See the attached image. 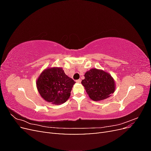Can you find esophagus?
Segmentation results:
<instances>
[{"label": "esophagus", "mask_w": 151, "mask_h": 151, "mask_svg": "<svg viewBox=\"0 0 151 151\" xmlns=\"http://www.w3.org/2000/svg\"><path fill=\"white\" fill-rule=\"evenodd\" d=\"M81 79H78V80L76 81V83H81Z\"/></svg>", "instance_id": "obj_1"}]
</instances>
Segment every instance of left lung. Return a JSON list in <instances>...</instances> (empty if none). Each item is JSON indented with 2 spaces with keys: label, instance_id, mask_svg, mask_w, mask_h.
Here are the masks:
<instances>
[{
  "label": "left lung",
  "instance_id": "left-lung-1",
  "mask_svg": "<svg viewBox=\"0 0 151 151\" xmlns=\"http://www.w3.org/2000/svg\"><path fill=\"white\" fill-rule=\"evenodd\" d=\"M81 82L89 98L95 101L105 99L115 91V80L109 73L94 68L85 73Z\"/></svg>",
  "mask_w": 151,
  "mask_h": 151
}]
</instances>
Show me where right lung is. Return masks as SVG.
Instances as JSON below:
<instances>
[{
  "label": "right lung",
  "mask_w": 151,
  "mask_h": 151,
  "mask_svg": "<svg viewBox=\"0 0 151 151\" xmlns=\"http://www.w3.org/2000/svg\"><path fill=\"white\" fill-rule=\"evenodd\" d=\"M76 82L68 77L61 67L45 69L36 81V88L41 96L53 104H61L69 98Z\"/></svg>",
  "instance_id": "right-lung-1"
}]
</instances>
